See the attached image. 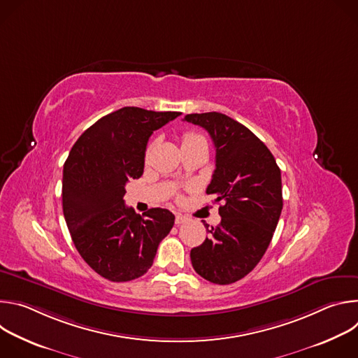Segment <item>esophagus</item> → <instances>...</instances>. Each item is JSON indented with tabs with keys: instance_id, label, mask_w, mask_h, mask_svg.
I'll list each match as a JSON object with an SVG mask.
<instances>
[{
	"instance_id": "34e87169",
	"label": "esophagus",
	"mask_w": 358,
	"mask_h": 358,
	"mask_svg": "<svg viewBox=\"0 0 358 358\" xmlns=\"http://www.w3.org/2000/svg\"><path fill=\"white\" fill-rule=\"evenodd\" d=\"M187 220H188V218H187L185 215H182V214H176V225H181V224H184Z\"/></svg>"
}]
</instances>
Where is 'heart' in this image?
I'll return each mask as SVG.
<instances>
[{
	"mask_svg": "<svg viewBox=\"0 0 358 358\" xmlns=\"http://www.w3.org/2000/svg\"><path fill=\"white\" fill-rule=\"evenodd\" d=\"M192 141H206V138L199 134H195V133H187L182 136V144L192 143ZM147 155H148V150H147Z\"/></svg>",
	"mask_w": 358,
	"mask_h": 358,
	"instance_id": "obj_1",
	"label": "heart"
}]
</instances>
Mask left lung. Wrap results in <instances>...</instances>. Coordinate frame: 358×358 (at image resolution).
Here are the masks:
<instances>
[{"label":"left lung","mask_w":358,"mask_h":358,"mask_svg":"<svg viewBox=\"0 0 358 358\" xmlns=\"http://www.w3.org/2000/svg\"><path fill=\"white\" fill-rule=\"evenodd\" d=\"M185 122L206 129L215 145V170L207 194L221 202V224L191 249L195 272L217 285L245 278L259 264L282 207L280 169L269 148L248 127L218 112L192 113Z\"/></svg>","instance_id":"1"}]
</instances>
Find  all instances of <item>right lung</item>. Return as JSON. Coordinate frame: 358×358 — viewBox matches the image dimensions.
<instances>
[{"label": "right lung", "instance_id": "add662e5", "mask_svg": "<svg viewBox=\"0 0 358 358\" xmlns=\"http://www.w3.org/2000/svg\"><path fill=\"white\" fill-rule=\"evenodd\" d=\"M180 112L123 108L92 124L64 166L62 207L83 261L101 278L129 282L152 265L176 217L163 208L138 215L124 206L126 184L140 178L152 131Z\"/></svg>", "mask_w": 358, "mask_h": 358}]
</instances>
